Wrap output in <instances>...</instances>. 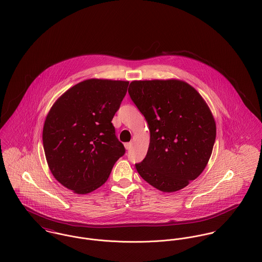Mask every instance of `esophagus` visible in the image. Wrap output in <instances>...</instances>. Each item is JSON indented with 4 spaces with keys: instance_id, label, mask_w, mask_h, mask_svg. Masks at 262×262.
I'll return each mask as SVG.
<instances>
[{
    "instance_id": "esophagus-1",
    "label": "esophagus",
    "mask_w": 262,
    "mask_h": 262,
    "mask_svg": "<svg viewBox=\"0 0 262 262\" xmlns=\"http://www.w3.org/2000/svg\"><path fill=\"white\" fill-rule=\"evenodd\" d=\"M131 145H132V144H131L130 142H127V143H125V144H124L125 148H126L127 150L130 149V148H131Z\"/></svg>"
}]
</instances>
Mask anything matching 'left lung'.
<instances>
[{
	"label": "left lung",
	"mask_w": 262,
	"mask_h": 262,
	"mask_svg": "<svg viewBox=\"0 0 262 262\" xmlns=\"http://www.w3.org/2000/svg\"><path fill=\"white\" fill-rule=\"evenodd\" d=\"M128 93L145 117L149 147L135 164L152 187L173 192L187 187L207 166L216 122L198 91L181 79L133 80Z\"/></svg>",
	"instance_id": "8db88e82"
}]
</instances>
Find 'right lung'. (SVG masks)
<instances>
[{"label":"right lung","mask_w":262,"mask_h":262,"mask_svg":"<svg viewBox=\"0 0 262 262\" xmlns=\"http://www.w3.org/2000/svg\"><path fill=\"white\" fill-rule=\"evenodd\" d=\"M129 81L82 80L63 93L46 116L42 140L48 167L63 187L78 194L103 186L125 153L112 119Z\"/></svg>","instance_id":"1"}]
</instances>
